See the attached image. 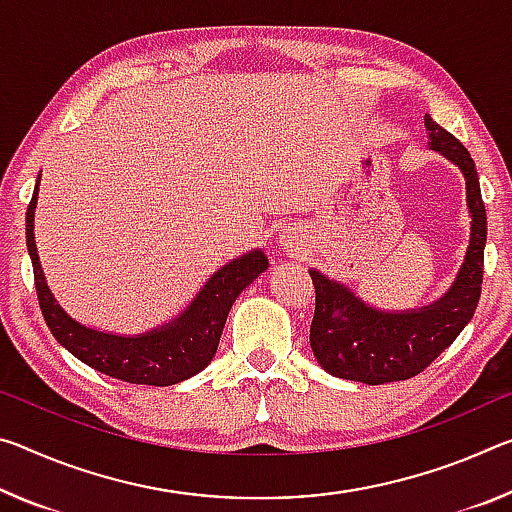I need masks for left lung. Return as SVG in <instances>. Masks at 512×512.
Here are the masks:
<instances>
[{"instance_id": "left-lung-1", "label": "left lung", "mask_w": 512, "mask_h": 512, "mask_svg": "<svg viewBox=\"0 0 512 512\" xmlns=\"http://www.w3.org/2000/svg\"><path fill=\"white\" fill-rule=\"evenodd\" d=\"M431 150L444 154L465 175L472 214L469 248L451 289L435 303L405 312L376 310L319 271H310L316 291L310 346L316 362L337 378L367 385L396 383L424 371L472 321L483 285L488 216L472 154L431 116L424 118Z\"/></svg>"}]
</instances>
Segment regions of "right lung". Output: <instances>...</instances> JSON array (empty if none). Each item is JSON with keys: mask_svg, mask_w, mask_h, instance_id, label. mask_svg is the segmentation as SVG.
<instances>
[{"mask_svg": "<svg viewBox=\"0 0 512 512\" xmlns=\"http://www.w3.org/2000/svg\"><path fill=\"white\" fill-rule=\"evenodd\" d=\"M36 202L38 182L27 209V248L31 264H34L36 294L47 328L56 337V342L68 348L77 360L104 376L125 380V383L166 387L205 369L214 358L234 300L259 273L269 269V259L262 250L232 259L207 280V285L177 319L143 332V335L120 337L86 328L56 303L45 282L34 237Z\"/></svg>", "mask_w": 512, "mask_h": 512, "instance_id": "obj_1", "label": "right lung"}]
</instances>
